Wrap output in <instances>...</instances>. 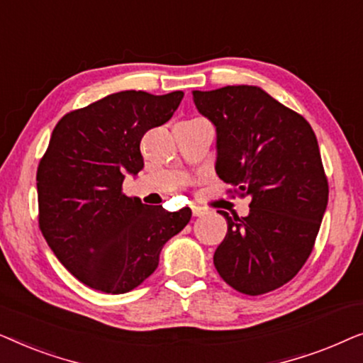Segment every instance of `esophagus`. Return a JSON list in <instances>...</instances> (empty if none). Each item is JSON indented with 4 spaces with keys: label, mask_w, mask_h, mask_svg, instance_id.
I'll return each mask as SVG.
<instances>
[{
    "label": "esophagus",
    "mask_w": 363,
    "mask_h": 363,
    "mask_svg": "<svg viewBox=\"0 0 363 363\" xmlns=\"http://www.w3.org/2000/svg\"><path fill=\"white\" fill-rule=\"evenodd\" d=\"M191 213H193V216H203L205 215V210L200 206H191Z\"/></svg>",
    "instance_id": "1"
}]
</instances>
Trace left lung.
Listing matches in <instances>:
<instances>
[{
  "label": "left lung",
  "mask_w": 363,
  "mask_h": 363,
  "mask_svg": "<svg viewBox=\"0 0 363 363\" xmlns=\"http://www.w3.org/2000/svg\"><path fill=\"white\" fill-rule=\"evenodd\" d=\"M200 113L218 133L216 173L250 196V215L226 218L213 256L233 289L261 296L289 282L314 250L329 200L315 133L301 113L256 86L195 91Z\"/></svg>",
  "instance_id": "1"
}]
</instances>
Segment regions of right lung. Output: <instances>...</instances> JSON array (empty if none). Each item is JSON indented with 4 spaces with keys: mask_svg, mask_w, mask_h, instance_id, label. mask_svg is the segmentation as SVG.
<instances>
[{
    "mask_svg": "<svg viewBox=\"0 0 363 363\" xmlns=\"http://www.w3.org/2000/svg\"><path fill=\"white\" fill-rule=\"evenodd\" d=\"M182 91H123L71 111L54 127L38 165L39 230L74 277L106 294L140 286L165 242L191 218L122 191L125 173L143 168L140 140L172 118Z\"/></svg>",
    "mask_w": 363,
    "mask_h": 363,
    "instance_id": "obj_1",
    "label": "right lung"
}]
</instances>
